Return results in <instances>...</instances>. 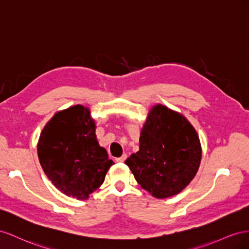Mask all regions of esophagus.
I'll use <instances>...</instances> for the list:
<instances>
[{
    "label": "esophagus",
    "instance_id": "34e87169",
    "mask_svg": "<svg viewBox=\"0 0 249 249\" xmlns=\"http://www.w3.org/2000/svg\"><path fill=\"white\" fill-rule=\"evenodd\" d=\"M126 159H127V154H123L122 156H121V158H117L116 161L117 162H123Z\"/></svg>",
    "mask_w": 249,
    "mask_h": 249
}]
</instances>
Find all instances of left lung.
Masks as SVG:
<instances>
[{"instance_id":"left-lung-1","label":"left lung","mask_w":249,"mask_h":249,"mask_svg":"<svg viewBox=\"0 0 249 249\" xmlns=\"http://www.w3.org/2000/svg\"><path fill=\"white\" fill-rule=\"evenodd\" d=\"M198 134L181 113L158 104L141 131L140 149L125 160L140 186L155 198L178 194L194 178L201 160Z\"/></svg>"}]
</instances>
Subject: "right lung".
Listing matches in <instances>:
<instances>
[{
	"mask_svg": "<svg viewBox=\"0 0 249 249\" xmlns=\"http://www.w3.org/2000/svg\"><path fill=\"white\" fill-rule=\"evenodd\" d=\"M90 111L75 105L56 112L42 129L37 144L40 166L61 193L88 199L101 186L115 162L99 146Z\"/></svg>",
	"mask_w": 249,
	"mask_h": 249,
	"instance_id": "right-lung-1",
	"label": "right lung"
}]
</instances>
